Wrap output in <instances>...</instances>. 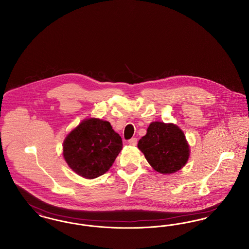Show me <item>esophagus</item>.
Here are the masks:
<instances>
[{"instance_id":"esophagus-1","label":"esophagus","mask_w":249,"mask_h":249,"mask_svg":"<svg viewBox=\"0 0 249 249\" xmlns=\"http://www.w3.org/2000/svg\"><path fill=\"white\" fill-rule=\"evenodd\" d=\"M128 143L130 145H136L137 144V138H131L128 141Z\"/></svg>"}]
</instances>
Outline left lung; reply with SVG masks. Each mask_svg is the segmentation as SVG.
I'll return each mask as SVG.
<instances>
[{
  "mask_svg": "<svg viewBox=\"0 0 249 249\" xmlns=\"http://www.w3.org/2000/svg\"><path fill=\"white\" fill-rule=\"evenodd\" d=\"M138 148L155 171L163 175L179 171L190 157V145L183 130L173 123H150Z\"/></svg>",
  "mask_w": 249,
  "mask_h": 249,
  "instance_id": "1",
  "label": "left lung"
}]
</instances>
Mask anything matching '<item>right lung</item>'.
Segmentation results:
<instances>
[{
	"mask_svg": "<svg viewBox=\"0 0 249 249\" xmlns=\"http://www.w3.org/2000/svg\"><path fill=\"white\" fill-rule=\"evenodd\" d=\"M122 149V139L111 124L99 119H87L66 136L63 157L77 175L87 179L106 174Z\"/></svg>",
	"mask_w": 249,
	"mask_h": 249,
	"instance_id": "1",
	"label": "right lung"
}]
</instances>
